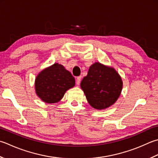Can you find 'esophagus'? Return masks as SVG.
Masks as SVG:
<instances>
[{
  "label": "esophagus",
  "instance_id": "1",
  "mask_svg": "<svg viewBox=\"0 0 158 158\" xmlns=\"http://www.w3.org/2000/svg\"><path fill=\"white\" fill-rule=\"evenodd\" d=\"M81 76L77 77V79H76V83H77V85H79L80 83H81Z\"/></svg>",
  "mask_w": 158,
  "mask_h": 158
}]
</instances>
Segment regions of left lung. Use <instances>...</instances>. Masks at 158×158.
Here are the masks:
<instances>
[{
  "label": "left lung",
  "instance_id": "1",
  "mask_svg": "<svg viewBox=\"0 0 158 158\" xmlns=\"http://www.w3.org/2000/svg\"><path fill=\"white\" fill-rule=\"evenodd\" d=\"M81 88L89 104L97 110H104L115 103L120 95L123 81L112 67L96 62L83 77Z\"/></svg>",
  "mask_w": 158,
  "mask_h": 158
}]
</instances>
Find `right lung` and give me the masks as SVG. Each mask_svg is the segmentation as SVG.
<instances>
[{
  "instance_id": "obj_1",
  "label": "right lung",
  "mask_w": 158,
  "mask_h": 158,
  "mask_svg": "<svg viewBox=\"0 0 158 158\" xmlns=\"http://www.w3.org/2000/svg\"><path fill=\"white\" fill-rule=\"evenodd\" d=\"M75 80L62 65L55 63L40 72L35 78L37 95L47 103L60 101L68 89L75 86Z\"/></svg>"
}]
</instances>
